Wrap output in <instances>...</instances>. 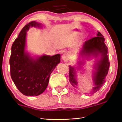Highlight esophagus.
<instances>
[{
  "label": "esophagus",
  "mask_w": 122,
  "mask_h": 122,
  "mask_svg": "<svg viewBox=\"0 0 122 122\" xmlns=\"http://www.w3.org/2000/svg\"><path fill=\"white\" fill-rule=\"evenodd\" d=\"M62 59L65 61H67L69 59V55L68 53H63L62 56Z\"/></svg>",
  "instance_id": "1"
}]
</instances>
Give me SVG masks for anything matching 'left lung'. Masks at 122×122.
I'll list each match as a JSON object with an SVG mask.
<instances>
[{
  "label": "left lung",
  "mask_w": 122,
  "mask_h": 122,
  "mask_svg": "<svg viewBox=\"0 0 122 122\" xmlns=\"http://www.w3.org/2000/svg\"><path fill=\"white\" fill-rule=\"evenodd\" d=\"M105 39L103 35L98 31L97 36L91 38L85 41L83 46L81 54L86 56V57L93 56L94 58L100 56L99 59L97 60L94 66L95 71L93 72V82L94 86L93 88L92 92L94 93L101 89L102 86L105 83L107 75L108 73L110 63L108 59V48L104 43ZM83 63L80 61L79 67ZM80 68H78L80 69ZM69 81L73 86L76 87L78 86V82L76 79V71L74 67L69 66Z\"/></svg>",
  "instance_id": "1"
}]
</instances>
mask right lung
Wrapping results in <instances>:
<instances>
[{
    "label": "right lung",
    "mask_w": 122,
    "mask_h": 122,
    "mask_svg": "<svg viewBox=\"0 0 122 122\" xmlns=\"http://www.w3.org/2000/svg\"><path fill=\"white\" fill-rule=\"evenodd\" d=\"M32 21L21 29L11 46L9 59L10 76L18 90L26 96H37L44 92L51 72L61 61L59 54L43 55L36 59L25 51L26 31L30 27H41Z\"/></svg>",
    "instance_id": "obj_1"
}]
</instances>
